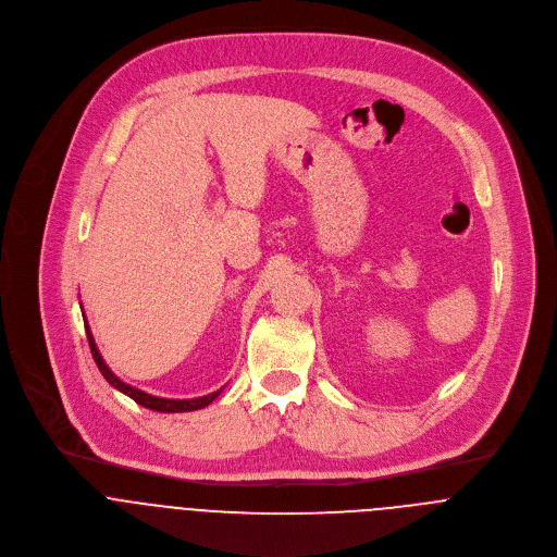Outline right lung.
Here are the masks:
<instances>
[{
    "instance_id": "1",
    "label": "right lung",
    "mask_w": 557,
    "mask_h": 557,
    "mask_svg": "<svg viewBox=\"0 0 557 557\" xmlns=\"http://www.w3.org/2000/svg\"><path fill=\"white\" fill-rule=\"evenodd\" d=\"M86 336H88V347H90L92 360H95L97 369L101 371V375L106 377V382H108L112 388L121 391L123 395L132 397L138 406L149 408V410H153V412H193V410H201V408L210 406V404L221 395V391H223V388H221V391H216V393H210V395L197 397V399H162V397L147 395V393H143V391H138V388H134V386L121 382V380L106 367V362H103V358H101V354H99V349H97V345H95V341H92V334H90L88 325H86Z\"/></svg>"
}]
</instances>
